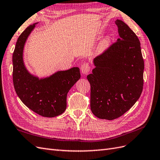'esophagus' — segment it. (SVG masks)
<instances>
[{"mask_svg": "<svg viewBox=\"0 0 160 160\" xmlns=\"http://www.w3.org/2000/svg\"><path fill=\"white\" fill-rule=\"evenodd\" d=\"M81 72L83 75H88L90 71V67L89 65V64L88 63H83V64H82L81 67Z\"/></svg>", "mask_w": 160, "mask_h": 160, "instance_id": "34e87169", "label": "esophagus"}]
</instances>
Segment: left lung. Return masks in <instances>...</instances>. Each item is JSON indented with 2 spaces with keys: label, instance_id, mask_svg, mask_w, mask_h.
<instances>
[{
  "label": "left lung",
  "instance_id": "obj_1",
  "mask_svg": "<svg viewBox=\"0 0 160 160\" xmlns=\"http://www.w3.org/2000/svg\"><path fill=\"white\" fill-rule=\"evenodd\" d=\"M115 23L120 38L94 58L95 68L87 77L92 113L109 120L130 109L139 100L143 88L144 61L139 38L122 20Z\"/></svg>",
  "mask_w": 160,
  "mask_h": 160
}]
</instances>
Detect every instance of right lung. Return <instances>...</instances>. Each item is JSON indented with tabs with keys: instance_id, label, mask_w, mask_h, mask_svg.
Segmentation results:
<instances>
[{
	"instance_id": "obj_1",
	"label": "right lung",
	"mask_w": 160,
	"mask_h": 160,
	"mask_svg": "<svg viewBox=\"0 0 160 160\" xmlns=\"http://www.w3.org/2000/svg\"><path fill=\"white\" fill-rule=\"evenodd\" d=\"M37 23L28 26L17 39L12 54V80L17 96L25 106L39 115L52 118L65 111L67 93L81 73L79 68L73 67L40 79L29 72L23 61V50Z\"/></svg>"
}]
</instances>
